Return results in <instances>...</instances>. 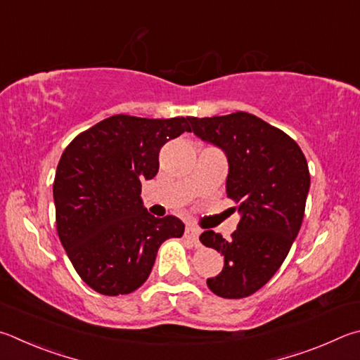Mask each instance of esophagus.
I'll return each mask as SVG.
<instances>
[{
  "mask_svg": "<svg viewBox=\"0 0 360 360\" xmlns=\"http://www.w3.org/2000/svg\"><path fill=\"white\" fill-rule=\"evenodd\" d=\"M184 236H186V239H188V240H191V243L192 244H195V245H198L200 244V230H198V228H195V226H187L186 228V234H184Z\"/></svg>",
  "mask_w": 360,
  "mask_h": 360,
  "instance_id": "obj_1",
  "label": "esophagus"
}]
</instances>
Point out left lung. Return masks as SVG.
<instances>
[{"label":"left lung","mask_w":360,"mask_h":360,"mask_svg":"<svg viewBox=\"0 0 360 360\" xmlns=\"http://www.w3.org/2000/svg\"><path fill=\"white\" fill-rule=\"evenodd\" d=\"M188 122L191 132L225 153L226 195L240 215L231 239L212 230L200 236L224 255V269L206 283L220 297H247L269 282L297 238L310 188L309 165L296 141L250 113Z\"/></svg>","instance_id":"obj_1"}]
</instances>
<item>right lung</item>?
<instances>
[{"label": "right lung", "instance_id": "1", "mask_svg": "<svg viewBox=\"0 0 360 360\" xmlns=\"http://www.w3.org/2000/svg\"><path fill=\"white\" fill-rule=\"evenodd\" d=\"M191 132L188 117H107L70 141L53 182L56 228L70 263L89 288L117 296L146 282L163 240L184 224L146 211L141 181L159 172L167 141Z\"/></svg>", "mask_w": 360, "mask_h": 360}]
</instances>
